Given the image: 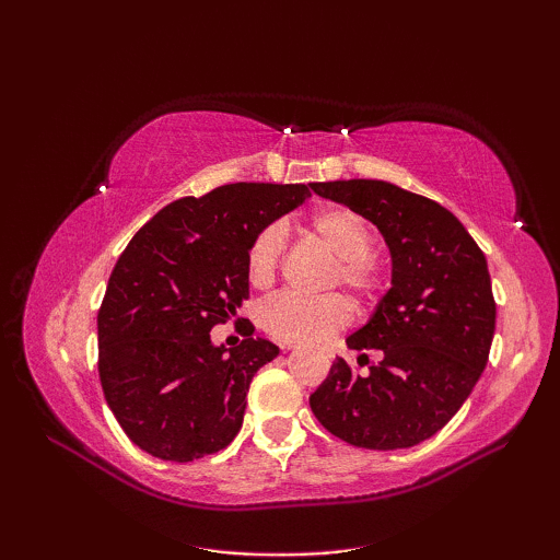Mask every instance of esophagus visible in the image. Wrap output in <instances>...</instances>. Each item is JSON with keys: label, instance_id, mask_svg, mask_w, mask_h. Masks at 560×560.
Masks as SVG:
<instances>
[{"label": "esophagus", "instance_id": "esophagus-1", "mask_svg": "<svg viewBox=\"0 0 560 560\" xmlns=\"http://www.w3.org/2000/svg\"><path fill=\"white\" fill-rule=\"evenodd\" d=\"M281 349H283V351H291L293 347H291V343H281Z\"/></svg>", "mask_w": 560, "mask_h": 560}]
</instances>
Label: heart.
Returning a JSON list of instances; mask_svg holds the SVG:
<instances>
[{"mask_svg": "<svg viewBox=\"0 0 560 560\" xmlns=\"http://www.w3.org/2000/svg\"><path fill=\"white\" fill-rule=\"evenodd\" d=\"M315 241L337 257L331 283L349 289L359 303H373L385 291V271L373 255L375 235L359 211L347 207H329L307 221ZM283 257V231L279 225L261 229L245 255V273L253 289H267L273 283ZM351 307L341 295L307 301L299 295H277L259 311V323L267 335L287 343H315L337 329L347 327Z\"/></svg>", "mask_w": 560, "mask_h": 560, "instance_id": "obj_1", "label": "heart"}]
</instances>
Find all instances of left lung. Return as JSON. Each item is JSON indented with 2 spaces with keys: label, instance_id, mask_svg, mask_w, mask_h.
<instances>
[{
  "label": "left lung",
  "instance_id": "left-lung-1",
  "mask_svg": "<svg viewBox=\"0 0 560 560\" xmlns=\"http://www.w3.org/2000/svg\"><path fill=\"white\" fill-rule=\"evenodd\" d=\"M373 221L392 255V289L349 349L377 351L368 375L337 359L311 395L331 435L401 450L443 428L481 377L495 331L489 265L455 213L385 180L311 183Z\"/></svg>",
  "mask_w": 560,
  "mask_h": 560
}]
</instances>
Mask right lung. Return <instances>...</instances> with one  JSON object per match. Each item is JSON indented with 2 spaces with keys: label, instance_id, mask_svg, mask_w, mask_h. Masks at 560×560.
<instances>
[{
  "label": "right lung",
  "instance_id": "obj_1",
  "mask_svg": "<svg viewBox=\"0 0 560 560\" xmlns=\"http://www.w3.org/2000/svg\"><path fill=\"white\" fill-rule=\"evenodd\" d=\"M307 197V185L233 183L175 199L117 259L98 311V375L117 423L149 455L192 462L241 431L249 383L279 347L253 337L249 319H237L245 339L231 353L209 331L247 301L253 237Z\"/></svg>",
  "mask_w": 560,
  "mask_h": 560
}]
</instances>
